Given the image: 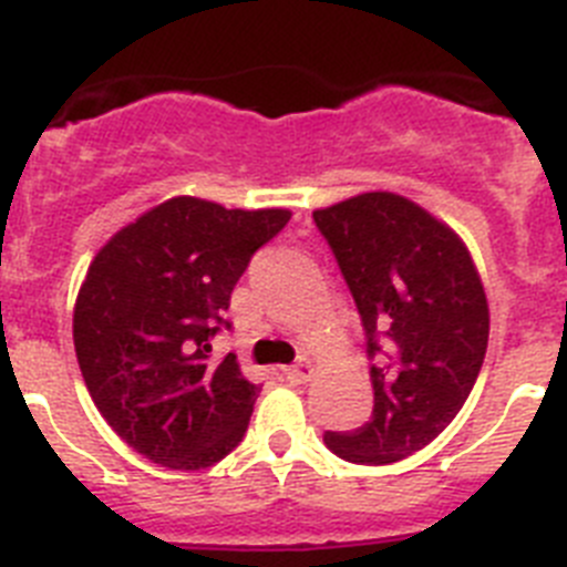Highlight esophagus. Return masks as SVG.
Listing matches in <instances>:
<instances>
[{
	"label": "esophagus",
	"mask_w": 567,
	"mask_h": 567,
	"mask_svg": "<svg viewBox=\"0 0 567 567\" xmlns=\"http://www.w3.org/2000/svg\"><path fill=\"white\" fill-rule=\"evenodd\" d=\"M284 374H287L289 383H307V380H312L315 369L307 363V360H303V363L287 365V369H284Z\"/></svg>",
	"instance_id": "obj_1"
}]
</instances>
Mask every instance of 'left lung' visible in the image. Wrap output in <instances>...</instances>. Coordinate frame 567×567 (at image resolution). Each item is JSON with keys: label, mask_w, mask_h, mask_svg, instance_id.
Instances as JSON below:
<instances>
[{"label": "left lung", "mask_w": 567, "mask_h": 567, "mask_svg": "<svg viewBox=\"0 0 567 567\" xmlns=\"http://www.w3.org/2000/svg\"><path fill=\"white\" fill-rule=\"evenodd\" d=\"M352 292L372 360L374 409L327 432L340 460L389 465L457 417L488 349V303L468 249L394 193H363L312 215Z\"/></svg>", "instance_id": "left-lung-1"}]
</instances>
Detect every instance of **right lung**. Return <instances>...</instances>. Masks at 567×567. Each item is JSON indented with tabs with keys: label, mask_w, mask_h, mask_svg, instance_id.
Segmentation results:
<instances>
[{
	"label": "right lung",
	"mask_w": 567,
	"mask_h": 567,
	"mask_svg": "<svg viewBox=\"0 0 567 567\" xmlns=\"http://www.w3.org/2000/svg\"><path fill=\"white\" fill-rule=\"evenodd\" d=\"M287 209H227L169 198L102 247L76 298L73 343L87 392L130 449L198 471L247 434L258 383L213 338L238 278L287 227Z\"/></svg>",
	"instance_id": "add662e5"
}]
</instances>
